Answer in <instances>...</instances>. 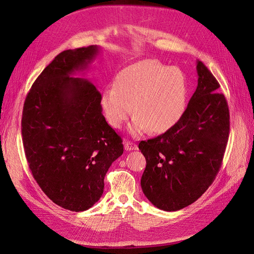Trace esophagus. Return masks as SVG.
I'll return each mask as SVG.
<instances>
[{
  "label": "esophagus",
  "mask_w": 254,
  "mask_h": 254,
  "mask_svg": "<svg viewBox=\"0 0 254 254\" xmlns=\"http://www.w3.org/2000/svg\"><path fill=\"white\" fill-rule=\"evenodd\" d=\"M125 148L126 151H135V149L138 148V145L134 142H130V141H126L125 142Z\"/></svg>",
  "instance_id": "obj_1"
}]
</instances>
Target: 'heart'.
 Masks as SVG:
<instances>
[{"label": "heart", "mask_w": 254, "mask_h": 254, "mask_svg": "<svg viewBox=\"0 0 254 254\" xmlns=\"http://www.w3.org/2000/svg\"><path fill=\"white\" fill-rule=\"evenodd\" d=\"M187 98L189 88L180 69L146 60L119 71L113 88L103 90L100 105L113 127L120 128L134 111L130 133L140 135L151 128L161 134L179 124Z\"/></svg>", "instance_id": "b5f03b06"}]
</instances>
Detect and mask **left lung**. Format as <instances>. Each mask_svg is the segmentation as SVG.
Returning a JSON list of instances; mask_svg holds the SVG:
<instances>
[{
	"mask_svg": "<svg viewBox=\"0 0 254 254\" xmlns=\"http://www.w3.org/2000/svg\"><path fill=\"white\" fill-rule=\"evenodd\" d=\"M198 87L179 124L139 143L146 160L141 189L157 208L177 211L207 190L221 167L229 137V109L220 84L196 62Z\"/></svg>",
	"mask_w": 254,
	"mask_h": 254,
	"instance_id": "left-lung-1",
	"label": "left lung"
}]
</instances>
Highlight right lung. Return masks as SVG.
<instances>
[{
	"mask_svg": "<svg viewBox=\"0 0 254 254\" xmlns=\"http://www.w3.org/2000/svg\"><path fill=\"white\" fill-rule=\"evenodd\" d=\"M100 48L89 46L55 56L25 99L22 136L32 176L42 190L71 211L91 208L105 176L124 153L121 137L102 115L101 94L86 79Z\"/></svg>",
	"mask_w": 254,
	"mask_h": 254,
	"instance_id": "obj_1",
	"label": "right lung"
}]
</instances>
